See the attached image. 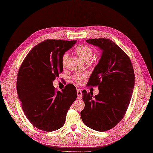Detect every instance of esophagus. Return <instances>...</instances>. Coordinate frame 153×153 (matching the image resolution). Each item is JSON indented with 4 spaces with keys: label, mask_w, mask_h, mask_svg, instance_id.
<instances>
[{
    "label": "esophagus",
    "mask_w": 153,
    "mask_h": 153,
    "mask_svg": "<svg viewBox=\"0 0 153 153\" xmlns=\"http://www.w3.org/2000/svg\"><path fill=\"white\" fill-rule=\"evenodd\" d=\"M76 91H77V95H78V96H77L78 99H81L82 97V94L81 89H77Z\"/></svg>",
    "instance_id": "esophagus-1"
}]
</instances>
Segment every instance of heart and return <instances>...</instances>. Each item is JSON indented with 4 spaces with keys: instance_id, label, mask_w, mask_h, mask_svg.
<instances>
[{
    "instance_id": "heart-1",
    "label": "heart",
    "mask_w": 153,
    "mask_h": 153,
    "mask_svg": "<svg viewBox=\"0 0 153 153\" xmlns=\"http://www.w3.org/2000/svg\"><path fill=\"white\" fill-rule=\"evenodd\" d=\"M75 52L77 55L84 62H89L93 56L92 48L85 45H80L77 46L75 48ZM68 58V53H64L63 54L62 57V64L64 66L65 65ZM85 76H86L85 74H76L73 76V79L76 82H80L85 79Z\"/></svg>"
}]
</instances>
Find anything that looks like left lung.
I'll use <instances>...</instances> for the list:
<instances>
[{
	"mask_svg": "<svg viewBox=\"0 0 153 153\" xmlns=\"http://www.w3.org/2000/svg\"><path fill=\"white\" fill-rule=\"evenodd\" d=\"M102 51L101 58L89 77L88 85L97 86L99 94L83 90L85 104L80 115L84 123L105 132L115 127L126 114L134 86V71L130 58L113 41L87 39Z\"/></svg>",
	"mask_w": 153,
	"mask_h": 153,
	"instance_id": "8db88e82",
	"label": "left lung"
}]
</instances>
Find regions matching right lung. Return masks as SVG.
I'll return each mask as SVG.
<instances>
[{
	"label": "right lung",
	"mask_w": 153,
	"mask_h": 153,
	"mask_svg": "<svg viewBox=\"0 0 153 153\" xmlns=\"http://www.w3.org/2000/svg\"><path fill=\"white\" fill-rule=\"evenodd\" d=\"M76 40L46 39L29 52L17 74V91L22 108L31 124L52 132L64 126L67 113L77 97L75 86L56 91L53 82L63 71L62 57Z\"/></svg>",
	"instance_id": "1"
}]
</instances>
